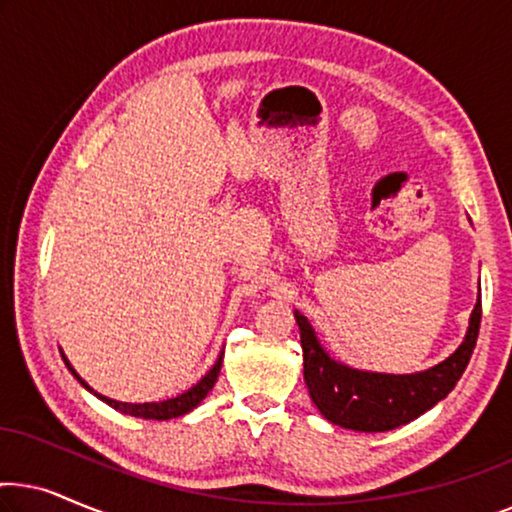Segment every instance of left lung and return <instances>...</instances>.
<instances>
[{"label": "left lung", "mask_w": 512, "mask_h": 512, "mask_svg": "<svg viewBox=\"0 0 512 512\" xmlns=\"http://www.w3.org/2000/svg\"><path fill=\"white\" fill-rule=\"evenodd\" d=\"M480 317L482 296H478V303L473 307L468 333L457 352L424 373L382 375L363 373L333 361L321 349L310 321L296 312L300 345H303V375L312 403L328 422L352 431H391L412 422L450 394L464 375L478 342Z\"/></svg>", "instance_id": "1"}]
</instances>
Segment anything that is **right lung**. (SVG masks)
Masks as SVG:
<instances>
[{"label":"right lung","mask_w":512,"mask_h":512,"mask_svg":"<svg viewBox=\"0 0 512 512\" xmlns=\"http://www.w3.org/2000/svg\"><path fill=\"white\" fill-rule=\"evenodd\" d=\"M65 359V356H62ZM67 368L72 370V375L79 380L83 387H86L88 391H93L88 387L86 382L81 380L79 375H76V370L69 366V361L65 359ZM221 363H223V354L219 356V361L214 363V368L209 370V373L202 377V380L195 384V387H191L188 391H184V394L177 396V398H167V401H160V403H121V401H114V398H107V396H100V394H93L100 398V401H104L107 405H111V408L123 412V415H132V417H144V419H172V417H181L186 415V412H191L195 405H200L202 398H205L209 391H212L216 377H219V370H221Z\"/></svg>","instance_id":"add662e5"}]
</instances>
